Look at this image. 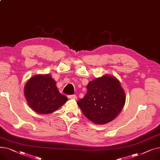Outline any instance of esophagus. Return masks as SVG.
Segmentation results:
<instances>
[{
    "mask_svg": "<svg viewBox=\"0 0 160 160\" xmlns=\"http://www.w3.org/2000/svg\"><path fill=\"white\" fill-rule=\"evenodd\" d=\"M68 98L69 99H74V100H77V97L75 95H69Z\"/></svg>",
    "mask_w": 160,
    "mask_h": 160,
    "instance_id": "esophagus-1",
    "label": "esophagus"
}]
</instances>
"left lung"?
I'll return each mask as SVG.
<instances>
[{"instance_id": "8db88e82", "label": "left lung", "mask_w": 160, "mask_h": 160, "mask_svg": "<svg viewBox=\"0 0 160 160\" xmlns=\"http://www.w3.org/2000/svg\"><path fill=\"white\" fill-rule=\"evenodd\" d=\"M87 89L86 95L77 102L87 118L97 124H104L115 119L126 102L119 80L106 74L90 81Z\"/></svg>"}]
</instances>
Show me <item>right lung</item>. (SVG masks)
Here are the masks:
<instances>
[{
  "mask_svg": "<svg viewBox=\"0 0 160 160\" xmlns=\"http://www.w3.org/2000/svg\"><path fill=\"white\" fill-rule=\"evenodd\" d=\"M24 94L32 110L38 113H51L67 101L59 92L56 83L48 74H36L26 83Z\"/></svg>",
  "mask_w": 160,
  "mask_h": 160,
  "instance_id": "1",
  "label": "right lung"
}]
</instances>
